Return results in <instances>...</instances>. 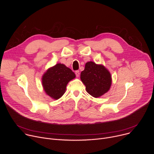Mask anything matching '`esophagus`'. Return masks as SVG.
<instances>
[{"mask_svg": "<svg viewBox=\"0 0 154 154\" xmlns=\"http://www.w3.org/2000/svg\"><path fill=\"white\" fill-rule=\"evenodd\" d=\"M75 75H76L77 77H79V75H80V72H79V71H76L75 72Z\"/></svg>", "mask_w": 154, "mask_h": 154, "instance_id": "obj_1", "label": "esophagus"}]
</instances>
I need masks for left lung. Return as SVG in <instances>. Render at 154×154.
<instances>
[{
	"label": "left lung",
	"instance_id": "8db88e82",
	"mask_svg": "<svg viewBox=\"0 0 154 154\" xmlns=\"http://www.w3.org/2000/svg\"><path fill=\"white\" fill-rule=\"evenodd\" d=\"M80 79L86 86V91L94 97L106 93L112 85L110 73L102 65L93 61L85 64V69L80 74Z\"/></svg>",
	"mask_w": 154,
	"mask_h": 154
}]
</instances>
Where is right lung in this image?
Masks as SVG:
<instances>
[{
	"label": "right lung",
	"instance_id": "obj_1",
	"mask_svg": "<svg viewBox=\"0 0 154 154\" xmlns=\"http://www.w3.org/2000/svg\"><path fill=\"white\" fill-rule=\"evenodd\" d=\"M75 75L71 69L58 63L49 68L43 75L42 83L46 94L54 99H58L65 93L68 82Z\"/></svg>",
	"mask_w": 154,
	"mask_h": 154
}]
</instances>
